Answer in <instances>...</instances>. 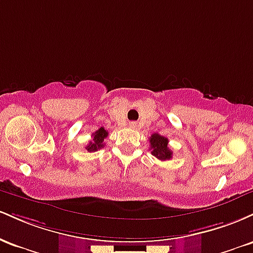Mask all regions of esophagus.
Masks as SVG:
<instances>
[{"mask_svg": "<svg viewBox=\"0 0 253 253\" xmlns=\"http://www.w3.org/2000/svg\"><path fill=\"white\" fill-rule=\"evenodd\" d=\"M129 127H130V128H135L136 124L135 123H129Z\"/></svg>", "mask_w": 253, "mask_h": 253, "instance_id": "1", "label": "esophagus"}]
</instances>
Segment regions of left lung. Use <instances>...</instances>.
Instances as JSON below:
<instances>
[{
    "label": "left lung",
    "instance_id": "1",
    "mask_svg": "<svg viewBox=\"0 0 253 253\" xmlns=\"http://www.w3.org/2000/svg\"><path fill=\"white\" fill-rule=\"evenodd\" d=\"M168 138L155 133L150 136V145H151V153L158 158L159 161H169L172 158V151L168 146Z\"/></svg>",
    "mask_w": 253,
    "mask_h": 253
}]
</instances>
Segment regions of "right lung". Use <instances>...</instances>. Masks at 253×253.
<instances>
[{
    "mask_svg": "<svg viewBox=\"0 0 253 253\" xmlns=\"http://www.w3.org/2000/svg\"><path fill=\"white\" fill-rule=\"evenodd\" d=\"M108 136V130H106L103 127L98 128L96 132L92 133V139L90 140V143L85 146V150H88L89 152H95V151L102 149L104 146L103 141L104 139Z\"/></svg>",
    "mask_w": 253,
    "mask_h": 253,
    "instance_id": "right-lung-1",
    "label": "right lung"
}]
</instances>
